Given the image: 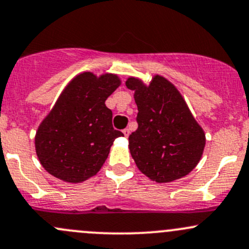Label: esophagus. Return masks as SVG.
<instances>
[{"label": "esophagus", "instance_id": "1", "mask_svg": "<svg viewBox=\"0 0 249 249\" xmlns=\"http://www.w3.org/2000/svg\"><path fill=\"white\" fill-rule=\"evenodd\" d=\"M123 133H124V136H125V137H129V135H130V130L127 129V127H126V129H124V130H123Z\"/></svg>", "mask_w": 249, "mask_h": 249}]
</instances>
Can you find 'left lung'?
I'll return each mask as SVG.
<instances>
[{
	"label": "left lung",
	"mask_w": 249,
	"mask_h": 249,
	"mask_svg": "<svg viewBox=\"0 0 249 249\" xmlns=\"http://www.w3.org/2000/svg\"><path fill=\"white\" fill-rule=\"evenodd\" d=\"M135 91L138 127L129 136L136 166L149 179L171 182L192 172L203 155L205 133L180 91L155 75L145 86L136 77L125 82Z\"/></svg>",
	"instance_id": "left-lung-1"
}]
</instances>
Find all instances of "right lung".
Here are the masks:
<instances>
[{"label": "right lung", "mask_w": 249, "mask_h": 249, "mask_svg": "<svg viewBox=\"0 0 249 249\" xmlns=\"http://www.w3.org/2000/svg\"><path fill=\"white\" fill-rule=\"evenodd\" d=\"M120 86L114 74L82 72L64 88L36 133L41 166L65 182L77 184L100 171L114 140L112 111L105 101Z\"/></svg>", "instance_id": "1"}]
</instances>
